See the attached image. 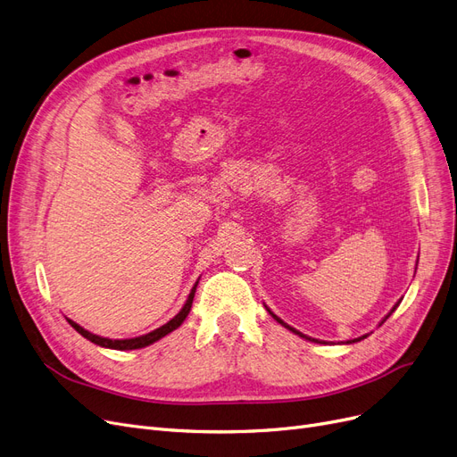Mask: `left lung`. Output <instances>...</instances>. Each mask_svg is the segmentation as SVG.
Returning <instances> with one entry per match:
<instances>
[{"instance_id":"1","label":"left lung","mask_w":457,"mask_h":457,"mask_svg":"<svg viewBox=\"0 0 457 457\" xmlns=\"http://www.w3.org/2000/svg\"><path fill=\"white\" fill-rule=\"evenodd\" d=\"M399 303H401V301H397V303H395V305H394V309H392V311H390V314H392V312H394V311H395V309H397V307H399ZM267 311H269V309H267ZM269 314H271V316H273V318H275V320H277V322H278V324H282V326H284V328H288V329H290V331H294V333H297V335H299V337H303V339H309V341H312V343H320V341H316V339H311V337H307V335H303V333H299V331H297V329H294V328H290V326H288V324H284V322H282V320H280V318H278V316H275V314H273V312H271V311H269ZM390 314H387V316H386V318H384V320H382V322H380V326H382V324H384V322H386V320H387V318H390ZM365 337H367V335H363V337H358V339H352V341H348V343H358V341H361V339H365Z\"/></svg>"}]
</instances>
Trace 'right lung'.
<instances>
[{"label": "right lung", "mask_w": 457, "mask_h": 457, "mask_svg": "<svg viewBox=\"0 0 457 457\" xmlns=\"http://www.w3.org/2000/svg\"><path fill=\"white\" fill-rule=\"evenodd\" d=\"M195 288H197V282H195V286L192 288L188 299H186L184 307L180 309V312H179L175 318L169 320V322L163 324L162 328H158V329H154V331H150V333H146V335L135 337V339H116V341H112V339H105V337H99V335H94V333L87 331L84 328H80L79 324H75L73 320H67V322H70V324L84 337V339L92 341V343L97 345V346L112 348V350H137V348H145V346H148V345H152V343L160 341L162 337H165L167 333H171L173 329H177V328L184 322L186 316H188V312H190V309H192V301H194V295H195Z\"/></svg>", "instance_id": "add662e5"}]
</instances>
